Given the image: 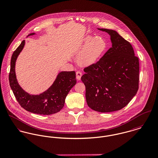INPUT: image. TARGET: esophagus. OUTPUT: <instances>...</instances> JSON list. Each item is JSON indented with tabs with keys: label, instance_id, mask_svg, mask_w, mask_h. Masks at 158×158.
I'll return each instance as SVG.
<instances>
[{
	"label": "esophagus",
	"instance_id": "1",
	"mask_svg": "<svg viewBox=\"0 0 158 158\" xmlns=\"http://www.w3.org/2000/svg\"><path fill=\"white\" fill-rule=\"evenodd\" d=\"M82 76V73H81V72L77 71V72H76V79H77L78 81H79V80H81Z\"/></svg>",
	"mask_w": 158,
	"mask_h": 158
}]
</instances>
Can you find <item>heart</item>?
<instances>
[{"instance_id":"obj_1","label":"heart","mask_w":158,"mask_h":158,"mask_svg":"<svg viewBox=\"0 0 158 158\" xmlns=\"http://www.w3.org/2000/svg\"><path fill=\"white\" fill-rule=\"evenodd\" d=\"M83 49L77 56V61L82 66L94 64L106 49V42L100 36L88 35L83 40Z\"/></svg>"}]
</instances>
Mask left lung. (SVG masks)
Listing matches in <instances>:
<instances>
[{
    "label": "left lung",
    "instance_id": "obj_1",
    "mask_svg": "<svg viewBox=\"0 0 158 158\" xmlns=\"http://www.w3.org/2000/svg\"><path fill=\"white\" fill-rule=\"evenodd\" d=\"M112 48L97 61L84 69L81 80L85 85L88 106L97 112H110L125 107L138 89L139 64L129 42L108 29Z\"/></svg>",
    "mask_w": 158,
    "mask_h": 158
}]
</instances>
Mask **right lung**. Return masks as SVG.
<instances>
[{"label":"right lung","mask_w":158,"mask_h":158,"mask_svg":"<svg viewBox=\"0 0 158 158\" xmlns=\"http://www.w3.org/2000/svg\"><path fill=\"white\" fill-rule=\"evenodd\" d=\"M34 35L35 33H31L28 36ZM24 44L23 40L14 52L11 60L9 81L15 98L23 108L34 114L51 115L58 112L64 107L69 91L76 84V73L74 71L61 72L46 91L37 95L29 94L19 84L15 72V62Z\"/></svg>","instance_id":"right-lung-1"}]
</instances>
